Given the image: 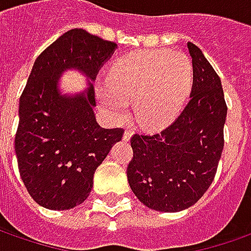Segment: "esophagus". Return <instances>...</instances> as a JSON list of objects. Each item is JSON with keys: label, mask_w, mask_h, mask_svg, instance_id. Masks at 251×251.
<instances>
[{"label": "esophagus", "mask_w": 251, "mask_h": 251, "mask_svg": "<svg viewBox=\"0 0 251 251\" xmlns=\"http://www.w3.org/2000/svg\"><path fill=\"white\" fill-rule=\"evenodd\" d=\"M132 134H134L132 128H127V129H126V132H124V136H123V139H124V141H129V139H131V136H132Z\"/></svg>", "instance_id": "1"}]
</instances>
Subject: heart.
<instances>
[{"label": "heart", "mask_w": 251, "mask_h": 251, "mask_svg": "<svg viewBox=\"0 0 251 251\" xmlns=\"http://www.w3.org/2000/svg\"><path fill=\"white\" fill-rule=\"evenodd\" d=\"M194 82V67L183 53L145 50L119 58L106 82L97 84L98 100L115 122L128 117V102L139 122L158 127L177 115Z\"/></svg>", "instance_id": "b5f03b06"}]
</instances>
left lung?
I'll return each mask as SVG.
<instances>
[{
	"label": "left lung",
	"mask_w": 251,
	"mask_h": 251,
	"mask_svg": "<svg viewBox=\"0 0 251 251\" xmlns=\"http://www.w3.org/2000/svg\"><path fill=\"white\" fill-rule=\"evenodd\" d=\"M187 46L194 82L186 108L160 132L131 138L129 187L158 212H180L200 201L215 179L224 148L227 103L220 77L198 46Z\"/></svg>",
	"instance_id": "left-lung-1"
}]
</instances>
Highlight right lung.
<instances>
[{
    "instance_id": "obj_1",
    "label": "right lung",
    "mask_w": 251,
    "mask_h": 251,
    "mask_svg": "<svg viewBox=\"0 0 251 251\" xmlns=\"http://www.w3.org/2000/svg\"><path fill=\"white\" fill-rule=\"evenodd\" d=\"M82 28L67 31L38 56L19 102L15 151L20 177L32 200L50 210L80 205L93 188L94 172L122 141L123 128L96 120L94 84L75 97L57 89L61 72L82 71L90 80L116 49Z\"/></svg>"
}]
</instances>
